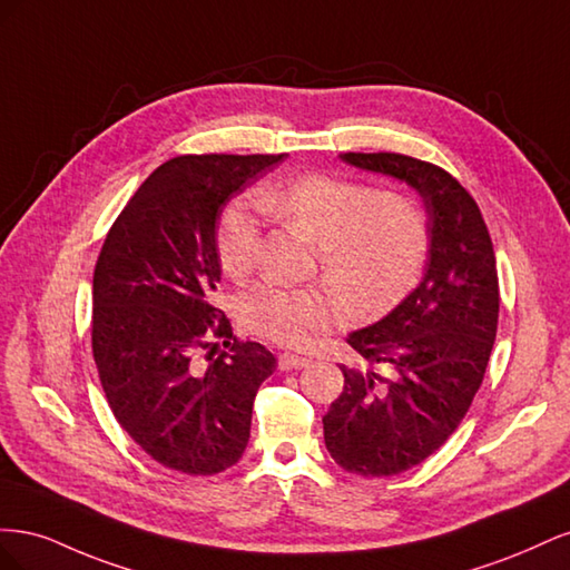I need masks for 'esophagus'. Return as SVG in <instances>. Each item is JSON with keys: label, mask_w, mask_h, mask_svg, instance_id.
Masks as SVG:
<instances>
[{"label": "esophagus", "mask_w": 570, "mask_h": 570, "mask_svg": "<svg viewBox=\"0 0 570 570\" xmlns=\"http://www.w3.org/2000/svg\"><path fill=\"white\" fill-rule=\"evenodd\" d=\"M278 366H281L283 371H299V368L308 366V358H306V356H299V354L283 352V354H278Z\"/></svg>", "instance_id": "obj_1"}]
</instances>
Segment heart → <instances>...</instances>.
<instances>
[{
  "label": "heart",
  "mask_w": 570,
  "mask_h": 570,
  "mask_svg": "<svg viewBox=\"0 0 570 570\" xmlns=\"http://www.w3.org/2000/svg\"><path fill=\"white\" fill-rule=\"evenodd\" d=\"M262 206L318 245V266L344 312H387L419 283L430 252V228L421 206L402 193L325 174H306L266 187ZM262 218L247 197L220 218L218 262L245 278L262 254ZM335 304L316 287L262 283L239 302V316L258 337L302 347L333 321Z\"/></svg>",
  "instance_id": "1"
}]
</instances>
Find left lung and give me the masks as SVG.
Returning <instances> with one entry per match:
<instances>
[{
	"mask_svg": "<svg viewBox=\"0 0 570 570\" xmlns=\"http://www.w3.org/2000/svg\"><path fill=\"white\" fill-rule=\"evenodd\" d=\"M340 157L416 187L428 212L421 285L383 321L347 337L366 371L340 366L344 387L323 416L335 463L383 478L435 454L473 404L497 337V262L475 199L444 168L394 151Z\"/></svg>",
	"mask_w": 570,
	"mask_h": 570,
	"instance_id": "obj_1",
	"label": "left lung"
}]
</instances>
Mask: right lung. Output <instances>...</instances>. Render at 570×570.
<instances>
[{"instance_id":"add662e5","label":"right lung","mask_w":570,"mask_h":570,"mask_svg":"<svg viewBox=\"0 0 570 570\" xmlns=\"http://www.w3.org/2000/svg\"><path fill=\"white\" fill-rule=\"evenodd\" d=\"M283 154H185L161 164L118 214L92 281V356L120 428L166 469L214 475L249 442L275 356L233 335L214 306L216 223ZM214 338L224 340L218 351ZM207 354L204 355L203 352Z\"/></svg>"}]
</instances>
